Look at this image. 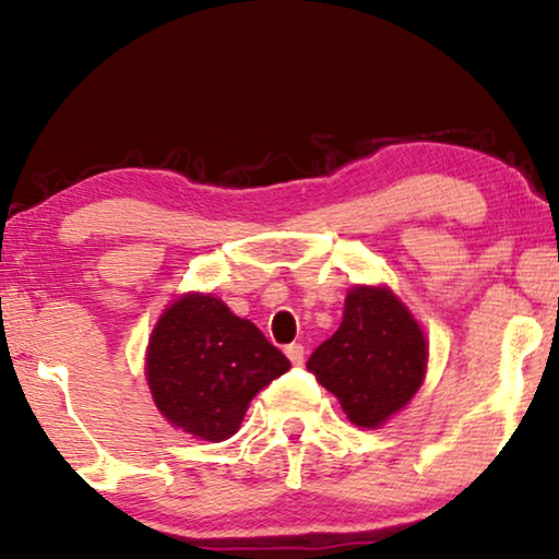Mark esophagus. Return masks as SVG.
I'll return each mask as SVG.
<instances>
[{"instance_id": "esophagus-1", "label": "esophagus", "mask_w": 559, "mask_h": 559, "mask_svg": "<svg viewBox=\"0 0 559 559\" xmlns=\"http://www.w3.org/2000/svg\"><path fill=\"white\" fill-rule=\"evenodd\" d=\"M286 355H288V360L294 362V366H301V362H304V345L294 342V345L286 347Z\"/></svg>"}]
</instances>
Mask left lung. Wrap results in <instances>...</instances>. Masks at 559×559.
<instances>
[{"mask_svg": "<svg viewBox=\"0 0 559 559\" xmlns=\"http://www.w3.org/2000/svg\"><path fill=\"white\" fill-rule=\"evenodd\" d=\"M357 427H381L424 381L427 342L389 288L357 286L347 294L340 330L307 362Z\"/></svg>", "mask_w": 559, "mask_h": 559, "instance_id": "1", "label": "left lung"}]
</instances>
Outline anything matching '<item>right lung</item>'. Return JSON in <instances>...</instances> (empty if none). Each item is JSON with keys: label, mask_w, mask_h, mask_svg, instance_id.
<instances>
[{"label": "right lung", "mask_w": 559, "mask_h": 559, "mask_svg": "<svg viewBox=\"0 0 559 559\" xmlns=\"http://www.w3.org/2000/svg\"><path fill=\"white\" fill-rule=\"evenodd\" d=\"M292 368L248 319L214 296L189 294L153 330L145 373L174 427L222 442L240 427L250 399Z\"/></svg>", "instance_id": "obj_1"}]
</instances>
